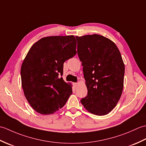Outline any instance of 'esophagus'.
Segmentation results:
<instances>
[{
    "label": "esophagus",
    "instance_id": "34e87169",
    "mask_svg": "<svg viewBox=\"0 0 146 146\" xmlns=\"http://www.w3.org/2000/svg\"><path fill=\"white\" fill-rule=\"evenodd\" d=\"M78 83H73V85H74V86H75V88L77 87V86H78Z\"/></svg>",
    "mask_w": 146,
    "mask_h": 146
}]
</instances>
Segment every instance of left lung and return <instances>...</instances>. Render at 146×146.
Instances as JSON below:
<instances>
[{
    "instance_id": "8db88e82",
    "label": "left lung",
    "mask_w": 146,
    "mask_h": 146,
    "mask_svg": "<svg viewBox=\"0 0 146 146\" xmlns=\"http://www.w3.org/2000/svg\"><path fill=\"white\" fill-rule=\"evenodd\" d=\"M76 38L88 90L81 103L89 112L105 115L115 107L123 90L125 66L120 52L113 41L101 35Z\"/></svg>"
}]
</instances>
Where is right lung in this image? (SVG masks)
Returning <instances> with one entry per match:
<instances>
[{"label":"right lung","instance_id":"obj_1","mask_svg":"<svg viewBox=\"0 0 146 146\" xmlns=\"http://www.w3.org/2000/svg\"><path fill=\"white\" fill-rule=\"evenodd\" d=\"M74 36H49L34 44L21 69L22 87L31 106L49 115L63 107L72 88L63 78V63L76 54Z\"/></svg>","mask_w":146,"mask_h":146}]
</instances>
